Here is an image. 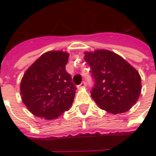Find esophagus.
I'll return each mask as SVG.
<instances>
[{
  "label": "esophagus",
  "instance_id": "obj_1",
  "mask_svg": "<svg viewBox=\"0 0 156 156\" xmlns=\"http://www.w3.org/2000/svg\"><path fill=\"white\" fill-rule=\"evenodd\" d=\"M85 86H86V83L85 82H82L78 86V88H84Z\"/></svg>",
  "mask_w": 156,
  "mask_h": 156
}]
</instances>
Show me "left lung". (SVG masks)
Listing matches in <instances>:
<instances>
[{"label":"left lung","mask_w":156,"mask_h":156,"mask_svg":"<svg viewBox=\"0 0 156 156\" xmlns=\"http://www.w3.org/2000/svg\"><path fill=\"white\" fill-rule=\"evenodd\" d=\"M94 85L91 96L98 107L110 114L128 111L141 92L140 73L124 58L108 50L84 52Z\"/></svg>","instance_id":"8db88e82"}]
</instances>
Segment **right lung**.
I'll use <instances>...</instances> for the list:
<instances>
[{
	"mask_svg": "<svg viewBox=\"0 0 156 156\" xmlns=\"http://www.w3.org/2000/svg\"><path fill=\"white\" fill-rule=\"evenodd\" d=\"M68 57L66 51H48L25 72L20 90L23 104L32 115L55 119L72 106L77 88L65 69Z\"/></svg>",
	"mask_w": 156,
	"mask_h": 156,
	"instance_id": "add662e5",
	"label": "right lung"
}]
</instances>
